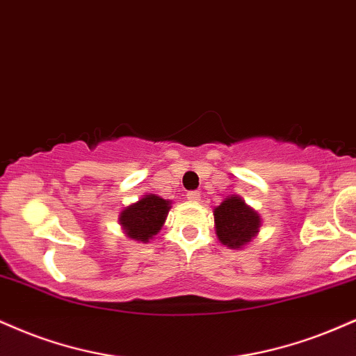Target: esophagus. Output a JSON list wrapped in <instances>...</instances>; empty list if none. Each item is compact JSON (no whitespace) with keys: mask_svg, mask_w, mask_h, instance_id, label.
I'll return each mask as SVG.
<instances>
[{"mask_svg":"<svg viewBox=\"0 0 356 356\" xmlns=\"http://www.w3.org/2000/svg\"><path fill=\"white\" fill-rule=\"evenodd\" d=\"M187 199H189L191 202H197V200L200 199V194L197 191H191V192H187Z\"/></svg>","mask_w":356,"mask_h":356,"instance_id":"34e87169","label":"esophagus"}]
</instances>
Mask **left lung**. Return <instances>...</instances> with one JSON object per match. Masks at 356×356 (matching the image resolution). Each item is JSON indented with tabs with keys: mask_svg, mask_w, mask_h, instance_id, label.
Listing matches in <instances>:
<instances>
[{
	"mask_svg": "<svg viewBox=\"0 0 356 356\" xmlns=\"http://www.w3.org/2000/svg\"><path fill=\"white\" fill-rule=\"evenodd\" d=\"M219 241L230 248H241L255 237L260 227L259 213L247 207L241 197H229L213 211Z\"/></svg>",
	"mask_w": 356,
	"mask_h": 356,
	"instance_id": "1",
	"label": "left lung"
}]
</instances>
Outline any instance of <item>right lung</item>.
<instances>
[{
	"instance_id": "obj_1",
	"label": "right lung",
	"mask_w": 356,
	"mask_h": 356,
	"mask_svg": "<svg viewBox=\"0 0 356 356\" xmlns=\"http://www.w3.org/2000/svg\"><path fill=\"white\" fill-rule=\"evenodd\" d=\"M169 209L170 205L167 200L157 195H145L139 202L124 209L119 222L124 227V232L131 238L147 242L161 230Z\"/></svg>"
}]
</instances>
